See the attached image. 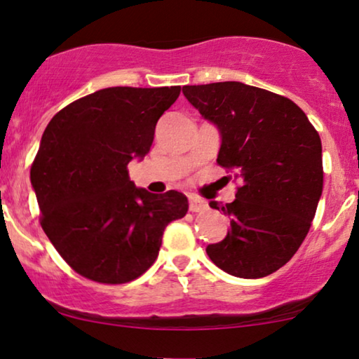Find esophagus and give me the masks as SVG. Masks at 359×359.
Here are the masks:
<instances>
[{
	"mask_svg": "<svg viewBox=\"0 0 359 359\" xmlns=\"http://www.w3.org/2000/svg\"><path fill=\"white\" fill-rule=\"evenodd\" d=\"M189 208H190V212H203L207 208V203L203 202L202 198L190 195V197H189Z\"/></svg>",
	"mask_w": 359,
	"mask_h": 359,
	"instance_id": "1",
	"label": "esophagus"
}]
</instances>
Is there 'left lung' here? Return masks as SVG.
Returning a JSON list of instances; mask_svg holds the SVG:
<instances>
[{
  "label": "left lung",
  "instance_id": "left-lung-1",
  "mask_svg": "<svg viewBox=\"0 0 359 359\" xmlns=\"http://www.w3.org/2000/svg\"><path fill=\"white\" fill-rule=\"evenodd\" d=\"M182 93L219 129L217 162L242 182L222 207L230 230L207 255L238 278L273 273L300 248L323 192L318 133L293 101L255 86L225 81Z\"/></svg>",
  "mask_w": 359,
  "mask_h": 359
}]
</instances>
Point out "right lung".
Masks as SVG:
<instances>
[{
  "label": "right lung",
  "mask_w": 359,
  "mask_h": 359,
  "mask_svg": "<svg viewBox=\"0 0 359 359\" xmlns=\"http://www.w3.org/2000/svg\"><path fill=\"white\" fill-rule=\"evenodd\" d=\"M180 86L107 88L49 121L31 165L41 226L72 270L127 283L151 269L172 220L189 210L177 190L135 187L127 164L149 154L156 124Z\"/></svg>",
  "instance_id": "add662e5"
}]
</instances>
